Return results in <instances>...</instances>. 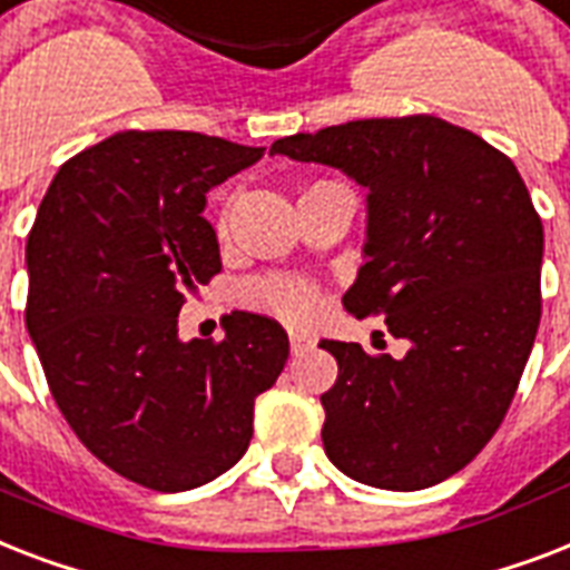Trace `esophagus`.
Masks as SVG:
<instances>
[{
    "mask_svg": "<svg viewBox=\"0 0 570 570\" xmlns=\"http://www.w3.org/2000/svg\"><path fill=\"white\" fill-rule=\"evenodd\" d=\"M288 341H291V353H303V350L312 344V338H308V335H303V332H294V330L288 332Z\"/></svg>",
    "mask_w": 570,
    "mask_h": 570,
    "instance_id": "obj_1",
    "label": "esophagus"
}]
</instances>
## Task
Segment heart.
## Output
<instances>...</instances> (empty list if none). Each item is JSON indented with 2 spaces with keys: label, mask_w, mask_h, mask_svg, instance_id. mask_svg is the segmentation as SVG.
I'll return each mask as SVG.
<instances>
[{
  "label": "heart",
  "mask_w": 570,
  "mask_h": 570,
  "mask_svg": "<svg viewBox=\"0 0 570 570\" xmlns=\"http://www.w3.org/2000/svg\"><path fill=\"white\" fill-rule=\"evenodd\" d=\"M247 299L291 323L308 321L317 312V291L312 282L297 279V276H271V279L256 282L247 288Z\"/></svg>",
  "instance_id": "1"
}]
</instances>
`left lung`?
Returning <instances> with one entry per match:
<instances>
[{
	"mask_svg": "<svg viewBox=\"0 0 570 570\" xmlns=\"http://www.w3.org/2000/svg\"><path fill=\"white\" fill-rule=\"evenodd\" d=\"M271 156L326 164L367 188L364 264L344 306L385 314L409 341L400 358L323 341L338 362L321 397L326 456L373 489L448 480L498 432L539 332L544 229L521 173L430 114L299 131Z\"/></svg>",
	"mask_w": 570,
	"mask_h": 570,
	"instance_id": "left-lung-1",
	"label": "left lung"
}]
</instances>
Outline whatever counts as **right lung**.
Wrapping results in <instances>:
<instances>
[{
    "label": "right lung",
    "instance_id": "right-lung-1",
    "mask_svg": "<svg viewBox=\"0 0 570 570\" xmlns=\"http://www.w3.org/2000/svg\"><path fill=\"white\" fill-rule=\"evenodd\" d=\"M264 156L199 131H120L55 173L29 244L26 326L55 403L126 480L188 491L229 471L288 335L232 312L220 344L179 338V312L220 273L206 194Z\"/></svg>",
    "mask_w": 570,
    "mask_h": 570
}]
</instances>
